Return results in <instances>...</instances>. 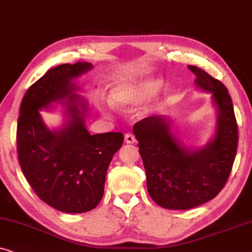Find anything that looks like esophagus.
Instances as JSON below:
<instances>
[{"instance_id":"esophagus-1","label":"esophagus","mask_w":252,"mask_h":252,"mask_svg":"<svg viewBox=\"0 0 252 252\" xmlns=\"http://www.w3.org/2000/svg\"><path fill=\"white\" fill-rule=\"evenodd\" d=\"M125 142L126 143H135L136 142V140H135V136L133 135V134H130V133H127V134H125Z\"/></svg>"}]
</instances>
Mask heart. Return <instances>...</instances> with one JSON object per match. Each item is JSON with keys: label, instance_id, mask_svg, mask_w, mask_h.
I'll return each mask as SVG.
<instances>
[{"label": "heart", "instance_id": "1", "mask_svg": "<svg viewBox=\"0 0 252 252\" xmlns=\"http://www.w3.org/2000/svg\"><path fill=\"white\" fill-rule=\"evenodd\" d=\"M163 86L164 80L160 77L122 79L110 88L109 101L120 109L136 106L157 96Z\"/></svg>", "mask_w": 252, "mask_h": 252}]
</instances>
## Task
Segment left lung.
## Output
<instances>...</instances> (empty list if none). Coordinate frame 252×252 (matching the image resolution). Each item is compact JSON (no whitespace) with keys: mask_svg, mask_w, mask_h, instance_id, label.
<instances>
[{"mask_svg":"<svg viewBox=\"0 0 252 252\" xmlns=\"http://www.w3.org/2000/svg\"><path fill=\"white\" fill-rule=\"evenodd\" d=\"M188 68L196 75V87L211 93L217 109L216 132L208 144L199 149L186 147L165 116L148 117L133 127L148 192L158 205L170 210H188L215 198L228 180L239 141L227 88L202 68Z\"/></svg>","mask_w":252,"mask_h":252,"instance_id":"1","label":"left lung"}]
</instances>
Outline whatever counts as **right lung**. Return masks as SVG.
I'll return each instance as SVG.
<instances>
[{"mask_svg":"<svg viewBox=\"0 0 252 252\" xmlns=\"http://www.w3.org/2000/svg\"><path fill=\"white\" fill-rule=\"evenodd\" d=\"M92 68L78 62L48 70L27 89L17 124V153L27 182L44 203L66 213L97 206L110 161L124 141L123 133L91 135L85 125L88 108L73 80ZM58 102L67 106V120L49 130L39 110Z\"/></svg>","mask_w":252,"mask_h":252,"instance_id":"right-lung-1","label":"right lung"}]
</instances>
